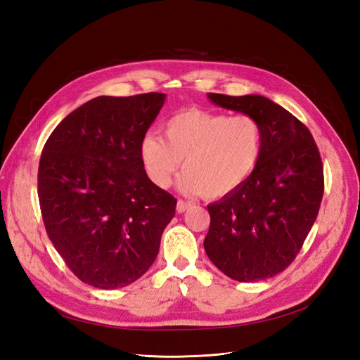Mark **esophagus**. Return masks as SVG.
Returning a JSON list of instances; mask_svg holds the SVG:
<instances>
[{
  "label": "esophagus",
  "instance_id": "34e87169",
  "mask_svg": "<svg viewBox=\"0 0 360 360\" xmlns=\"http://www.w3.org/2000/svg\"><path fill=\"white\" fill-rule=\"evenodd\" d=\"M190 206H191V203H190V202H185V200H178V203H176V210L179 212V214H182V212L187 210Z\"/></svg>",
  "mask_w": 360,
  "mask_h": 360
}]
</instances>
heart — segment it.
<instances>
[{"mask_svg": "<svg viewBox=\"0 0 360 360\" xmlns=\"http://www.w3.org/2000/svg\"><path fill=\"white\" fill-rule=\"evenodd\" d=\"M165 139L145 136L139 157L145 175L167 188L182 162L178 187L184 194L221 198L240 190L257 172L265 146L258 118L184 110L163 126Z\"/></svg>", "mask_w": 360, "mask_h": 360, "instance_id": "1", "label": "heart"}]
</instances>
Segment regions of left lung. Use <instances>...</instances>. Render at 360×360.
Returning a JSON list of instances; mask_svg holds the SVG:
<instances>
[{"label": "left lung", "mask_w": 360, "mask_h": 360, "mask_svg": "<svg viewBox=\"0 0 360 360\" xmlns=\"http://www.w3.org/2000/svg\"><path fill=\"white\" fill-rule=\"evenodd\" d=\"M207 98L258 118L265 146L254 176L207 206L205 250L234 281H264L288 269L313 227L323 197L322 158L310 130L269 98L219 93Z\"/></svg>", "instance_id": "8db88e82"}]
</instances>
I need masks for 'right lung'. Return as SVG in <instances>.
<instances>
[{
	"mask_svg": "<svg viewBox=\"0 0 360 360\" xmlns=\"http://www.w3.org/2000/svg\"><path fill=\"white\" fill-rule=\"evenodd\" d=\"M165 93L98 96L66 115L38 166L47 236L79 281L123 288L157 258L176 198L145 175L139 146Z\"/></svg>",
	"mask_w": 360,
	"mask_h": 360,
	"instance_id": "add662e5",
	"label": "right lung"
}]
</instances>
